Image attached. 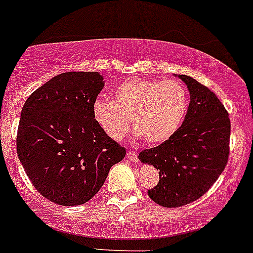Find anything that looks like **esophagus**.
<instances>
[{
  "instance_id": "1",
  "label": "esophagus",
  "mask_w": 253,
  "mask_h": 253,
  "mask_svg": "<svg viewBox=\"0 0 253 253\" xmlns=\"http://www.w3.org/2000/svg\"><path fill=\"white\" fill-rule=\"evenodd\" d=\"M126 157H128L130 161H133V162H138V154L134 151L126 152Z\"/></svg>"
}]
</instances>
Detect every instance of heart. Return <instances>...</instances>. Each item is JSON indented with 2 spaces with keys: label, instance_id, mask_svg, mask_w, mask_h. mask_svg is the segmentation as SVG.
<instances>
[{
  "label": "heart",
  "instance_id": "1",
  "mask_svg": "<svg viewBox=\"0 0 253 253\" xmlns=\"http://www.w3.org/2000/svg\"><path fill=\"white\" fill-rule=\"evenodd\" d=\"M189 105V91L181 82L130 78L114 90V101L96 100L93 118L114 140L128 134L131 120L144 142L161 144L177 133Z\"/></svg>",
  "mask_w": 253,
  "mask_h": 253
}]
</instances>
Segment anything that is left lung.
I'll return each mask as SVG.
<instances>
[{"mask_svg":"<svg viewBox=\"0 0 253 253\" xmlns=\"http://www.w3.org/2000/svg\"><path fill=\"white\" fill-rule=\"evenodd\" d=\"M178 77L190 91L189 111L169 140L139 153L143 163L160 169L148 196L165 208H178L202 198L218 180L229 157L231 119L224 105L194 78Z\"/></svg>","mask_w":253,"mask_h":253,"instance_id":"8db88e82","label":"left lung"}]
</instances>
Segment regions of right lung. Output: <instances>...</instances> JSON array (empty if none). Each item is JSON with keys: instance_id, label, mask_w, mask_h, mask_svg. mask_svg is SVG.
<instances>
[{"instance_id": "obj_1", "label": "right lung", "mask_w": 253, "mask_h": 253, "mask_svg": "<svg viewBox=\"0 0 253 253\" xmlns=\"http://www.w3.org/2000/svg\"><path fill=\"white\" fill-rule=\"evenodd\" d=\"M102 87L99 72H66L40 86L22 106L17 154L31 184L51 203H87L125 157L124 147L93 118Z\"/></svg>"}]
</instances>
